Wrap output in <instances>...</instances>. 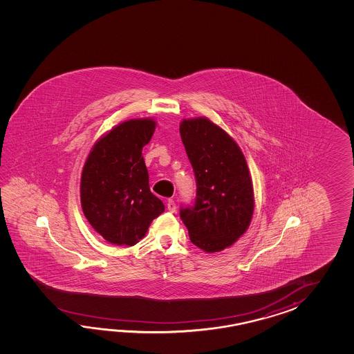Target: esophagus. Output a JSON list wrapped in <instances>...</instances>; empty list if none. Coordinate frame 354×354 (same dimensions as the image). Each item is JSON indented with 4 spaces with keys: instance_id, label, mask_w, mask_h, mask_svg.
Returning <instances> with one entry per match:
<instances>
[{
    "instance_id": "34e87169",
    "label": "esophagus",
    "mask_w": 354,
    "mask_h": 354,
    "mask_svg": "<svg viewBox=\"0 0 354 354\" xmlns=\"http://www.w3.org/2000/svg\"><path fill=\"white\" fill-rule=\"evenodd\" d=\"M167 209L171 211V212H174V211H176V209H177V205L174 203V200L171 198V200H168V201H167Z\"/></svg>"
}]
</instances>
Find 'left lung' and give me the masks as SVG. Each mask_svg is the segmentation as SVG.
<instances>
[{
  "label": "left lung",
  "instance_id": "left-lung-1",
  "mask_svg": "<svg viewBox=\"0 0 354 354\" xmlns=\"http://www.w3.org/2000/svg\"><path fill=\"white\" fill-rule=\"evenodd\" d=\"M180 138L195 172V205L180 209L189 239L206 253L233 245L247 232L254 192L239 145L207 118L183 119Z\"/></svg>",
  "mask_w": 354,
  "mask_h": 354
}]
</instances>
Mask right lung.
<instances>
[{
	"label": "right lung",
	"mask_w": 354,
	"mask_h": 354,
	"mask_svg": "<svg viewBox=\"0 0 354 354\" xmlns=\"http://www.w3.org/2000/svg\"><path fill=\"white\" fill-rule=\"evenodd\" d=\"M157 122L131 119L92 147L81 176V206L91 226L115 245H136L165 205L149 188L142 151Z\"/></svg>",
	"instance_id": "right-lung-1"
}]
</instances>
